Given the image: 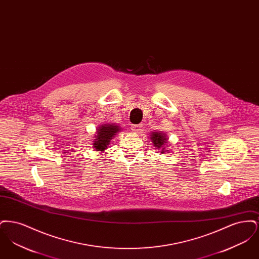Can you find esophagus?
<instances>
[{
    "mask_svg": "<svg viewBox=\"0 0 259 259\" xmlns=\"http://www.w3.org/2000/svg\"><path fill=\"white\" fill-rule=\"evenodd\" d=\"M141 127H142V124H136V125H132L131 129L134 132H139L141 130Z\"/></svg>",
    "mask_w": 259,
    "mask_h": 259,
    "instance_id": "34e87169",
    "label": "esophagus"
}]
</instances>
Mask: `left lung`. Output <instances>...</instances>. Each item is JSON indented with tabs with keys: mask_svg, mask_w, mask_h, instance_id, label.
<instances>
[{
	"mask_svg": "<svg viewBox=\"0 0 259 259\" xmlns=\"http://www.w3.org/2000/svg\"><path fill=\"white\" fill-rule=\"evenodd\" d=\"M150 139L152 144L154 145V148L156 149H163L162 152L166 153L168 152V148L167 147V142H168V138L165 133L163 132H152L150 135Z\"/></svg>",
	"mask_w": 259,
	"mask_h": 259,
	"instance_id": "left-lung-1",
	"label": "left lung"
}]
</instances>
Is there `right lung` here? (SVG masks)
I'll return each mask as SVG.
<instances>
[{"label":"right lung","instance_id":"1","mask_svg":"<svg viewBox=\"0 0 259 259\" xmlns=\"http://www.w3.org/2000/svg\"><path fill=\"white\" fill-rule=\"evenodd\" d=\"M120 131L119 126L115 125V123H107L101 125L97 129V134L94 136V142H93V148L97 151H104L106 150L109 144L111 143V140Z\"/></svg>","mask_w":259,"mask_h":259}]
</instances>
